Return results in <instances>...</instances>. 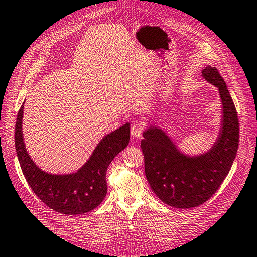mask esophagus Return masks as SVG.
<instances>
[{
  "instance_id": "esophagus-1",
  "label": "esophagus",
  "mask_w": 257,
  "mask_h": 257,
  "mask_svg": "<svg viewBox=\"0 0 257 257\" xmlns=\"http://www.w3.org/2000/svg\"><path fill=\"white\" fill-rule=\"evenodd\" d=\"M144 132V125L140 122H135L132 125V136L133 138H140Z\"/></svg>"
}]
</instances>
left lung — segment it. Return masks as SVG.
Here are the masks:
<instances>
[{"label":"left lung","mask_w":257,"mask_h":257,"mask_svg":"<svg viewBox=\"0 0 257 257\" xmlns=\"http://www.w3.org/2000/svg\"><path fill=\"white\" fill-rule=\"evenodd\" d=\"M202 75L218 89L223 110L219 134L207 152L186 155L159 125L143 134L146 177L156 196L175 208L197 207L212 197L237 154L239 123L226 82L216 68L206 67Z\"/></svg>","instance_id":"obj_1"}]
</instances>
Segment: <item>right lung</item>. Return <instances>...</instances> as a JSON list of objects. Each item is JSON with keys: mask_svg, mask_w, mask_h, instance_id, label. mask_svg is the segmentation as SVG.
Returning a JSON list of instances; mask_svg holds the SVG:
<instances>
[{"mask_svg": "<svg viewBox=\"0 0 257 257\" xmlns=\"http://www.w3.org/2000/svg\"><path fill=\"white\" fill-rule=\"evenodd\" d=\"M24 102L15 123V149L22 173L33 193L55 212L80 215L90 212L101 204L107 195L105 174L112 159L127 147L130 140V123H124L105 135L81 168L71 174L44 172L30 157L22 133Z\"/></svg>", "mask_w": 257, "mask_h": 257, "instance_id": "right-lung-1", "label": "right lung"}]
</instances>
